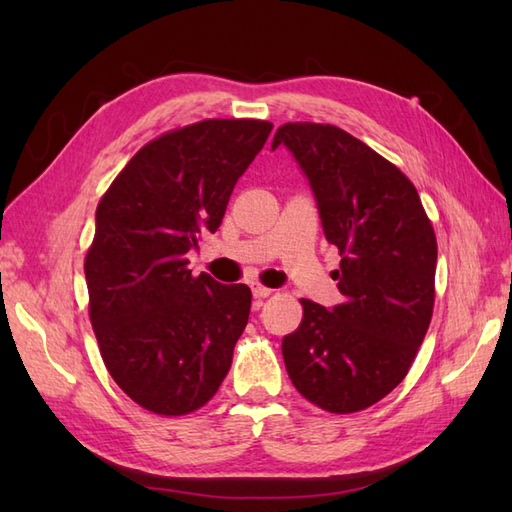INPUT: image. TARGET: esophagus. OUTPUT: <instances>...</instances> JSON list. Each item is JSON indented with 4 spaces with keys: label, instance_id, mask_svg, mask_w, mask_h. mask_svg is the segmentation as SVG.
Masks as SVG:
<instances>
[{
    "label": "esophagus",
    "instance_id": "34e87169",
    "mask_svg": "<svg viewBox=\"0 0 512 512\" xmlns=\"http://www.w3.org/2000/svg\"><path fill=\"white\" fill-rule=\"evenodd\" d=\"M252 292H254V297H256V299H267L269 294H273V290H271V288H267V286H260V284H254V286H252Z\"/></svg>",
    "mask_w": 512,
    "mask_h": 512
}]
</instances>
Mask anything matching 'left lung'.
<instances>
[{
  "label": "left lung",
  "mask_w": 512,
  "mask_h": 512,
  "mask_svg": "<svg viewBox=\"0 0 512 512\" xmlns=\"http://www.w3.org/2000/svg\"><path fill=\"white\" fill-rule=\"evenodd\" d=\"M286 145L312 185L344 303L301 299L299 329L282 339L286 371L333 414L378 404L406 378L436 301L438 241L414 183L380 153L331 123H284Z\"/></svg>",
  "instance_id": "8db88e82"
}]
</instances>
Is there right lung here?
Wrapping results in <instances>:
<instances>
[{"label": "right lung", "instance_id": "1", "mask_svg": "<svg viewBox=\"0 0 512 512\" xmlns=\"http://www.w3.org/2000/svg\"><path fill=\"white\" fill-rule=\"evenodd\" d=\"M273 123L205 119L138 149L104 192L85 256L89 318L119 389L160 416L218 393L252 290L192 275L188 252L222 224Z\"/></svg>", "mask_w": 512, "mask_h": 512}]
</instances>
